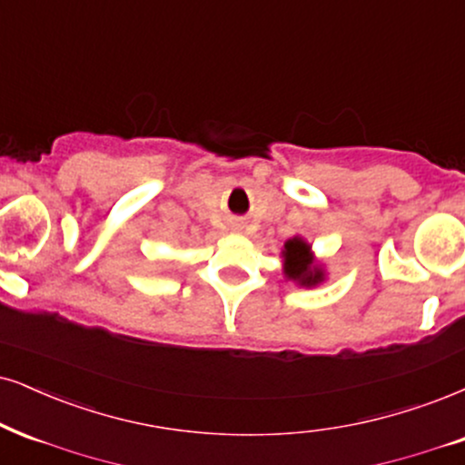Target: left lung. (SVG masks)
I'll return each mask as SVG.
<instances>
[{
    "label": "left lung",
    "instance_id": "obj_1",
    "mask_svg": "<svg viewBox=\"0 0 465 465\" xmlns=\"http://www.w3.org/2000/svg\"><path fill=\"white\" fill-rule=\"evenodd\" d=\"M282 273L286 280H291V282L300 286H306V289L319 286L325 280L323 262L317 261L312 245L308 243L302 234H295V237H291L289 242L284 243Z\"/></svg>",
    "mask_w": 465,
    "mask_h": 465
}]
</instances>
